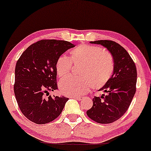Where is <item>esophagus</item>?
Instances as JSON below:
<instances>
[{
	"label": "esophagus",
	"instance_id": "obj_1",
	"mask_svg": "<svg viewBox=\"0 0 151 151\" xmlns=\"http://www.w3.org/2000/svg\"><path fill=\"white\" fill-rule=\"evenodd\" d=\"M72 98H74V99H76V100H78V101H82V100H83L84 99L83 96H73Z\"/></svg>",
	"mask_w": 151,
	"mask_h": 151
}]
</instances>
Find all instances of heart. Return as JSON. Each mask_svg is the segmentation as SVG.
<instances>
[{"instance_id":"1","label":"heart","mask_w":151,"mask_h":151,"mask_svg":"<svg viewBox=\"0 0 151 151\" xmlns=\"http://www.w3.org/2000/svg\"><path fill=\"white\" fill-rule=\"evenodd\" d=\"M70 58L62 55L57 60L55 69L59 77H65L70 73L72 62L83 64L82 78L67 77L59 83L63 94L78 96L87 93L91 88L99 89L107 83L114 71L112 56L100 47L82 44L70 52Z\"/></svg>"}]
</instances>
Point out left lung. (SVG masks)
Listing matches in <instances>:
<instances>
[{"label":"left lung","mask_w":151,"mask_h":151,"mask_svg":"<svg viewBox=\"0 0 151 151\" xmlns=\"http://www.w3.org/2000/svg\"><path fill=\"white\" fill-rule=\"evenodd\" d=\"M90 43L101 45L110 52L114 71L106 85L99 90L106 94L93 97V106L87 114L99 123H111L126 113L136 92V66L127 50L116 42L98 40Z\"/></svg>","instance_id":"left-lung-1"}]
</instances>
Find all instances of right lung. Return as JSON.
I'll return each instance as SVG.
<instances>
[{"mask_svg":"<svg viewBox=\"0 0 151 151\" xmlns=\"http://www.w3.org/2000/svg\"><path fill=\"white\" fill-rule=\"evenodd\" d=\"M75 45L63 40L39 41L23 52L15 67L14 91L21 112L37 124L51 122L60 116L68 98H45L58 89L55 64L60 55Z\"/></svg>","mask_w":151,"mask_h":151,"instance_id":"1","label":"right lung"}]
</instances>
